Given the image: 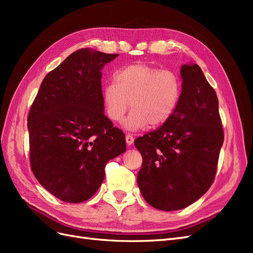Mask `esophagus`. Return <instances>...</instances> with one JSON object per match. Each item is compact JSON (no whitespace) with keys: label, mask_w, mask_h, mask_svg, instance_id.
Instances as JSON below:
<instances>
[{"label":"esophagus","mask_w":253,"mask_h":253,"mask_svg":"<svg viewBox=\"0 0 253 253\" xmlns=\"http://www.w3.org/2000/svg\"><path fill=\"white\" fill-rule=\"evenodd\" d=\"M126 144L127 145H131V144H133V142H134V137L132 136V135H126Z\"/></svg>","instance_id":"esophagus-1"}]
</instances>
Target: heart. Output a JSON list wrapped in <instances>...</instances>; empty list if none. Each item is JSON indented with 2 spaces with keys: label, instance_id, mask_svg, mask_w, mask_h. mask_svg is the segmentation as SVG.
Returning a JSON list of instances; mask_svg holds the SVG:
<instances>
[{
  "label": "heart",
  "instance_id": "obj_1",
  "mask_svg": "<svg viewBox=\"0 0 253 253\" xmlns=\"http://www.w3.org/2000/svg\"><path fill=\"white\" fill-rule=\"evenodd\" d=\"M181 95L177 75L148 64L126 66L115 75V83L106 84L102 100L108 117L120 122L129 108L132 112L124 121L127 131H138L162 126L174 114Z\"/></svg>",
  "mask_w": 253,
  "mask_h": 253
}]
</instances>
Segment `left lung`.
Here are the masks:
<instances>
[{
	"label": "left lung",
	"mask_w": 253,
	"mask_h": 253,
	"mask_svg": "<svg viewBox=\"0 0 253 253\" xmlns=\"http://www.w3.org/2000/svg\"><path fill=\"white\" fill-rule=\"evenodd\" d=\"M180 77L181 95L172 117L134 142L142 156L140 192L163 211L186 208L209 190L224 142L217 97L202 68L183 64Z\"/></svg>",
	"instance_id": "left-lung-1"
}]
</instances>
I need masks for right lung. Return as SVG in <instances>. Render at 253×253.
I'll return each instance as SVG.
<instances>
[{"instance_id": "right-lung-1", "label": "right lung", "mask_w": 253, "mask_h": 253, "mask_svg": "<svg viewBox=\"0 0 253 253\" xmlns=\"http://www.w3.org/2000/svg\"><path fill=\"white\" fill-rule=\"evenodd\" d=\"M117 56L90 48L73 52L46 75L29 111L33 173L62 202L87 201L101 186L105 165L126 150L102 100V68Z\"/></svg>"}]
</instances>
